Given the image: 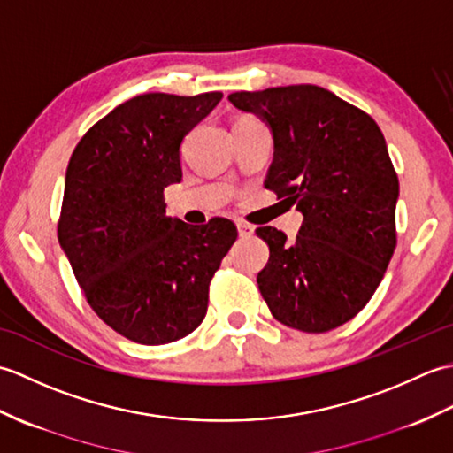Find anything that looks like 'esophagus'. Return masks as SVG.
I'll use <instances>...</instances> for the list:
<instances>
[{"mask_svg": "<svg viewBox=\"0 0 453 453\" xmlns=\"http://www.w3.org/2000/svg\"><path fill=\"white\" fill-rule=\"evenodd\" d=\"M237 232H239V237H251L255 234V227L245 224V221H237Z\"/></svg>", "mask_w": 453, "mask_h": 453, "instance_id": "esophagus-1", "label": "esophagus"}]
</instances>
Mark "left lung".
I'll list each match as a JSON object with an SVG mask.
<instances>
[{"mask_svg":"<svg viewBox=\"0 0 453 453\" xmlns=\"http://www.w3.org/2000/svg\"><path fill=\"white\" fill-rule=\"evenodd\" d=\"M227 99L271 128L265 187L303 216L296 239L271 226L257 229L271 251L258 290L286 326L331 331L370 302L397 243L399 180L386 138L364 111L317 85Z\"/></svg>","mask_w":453,"mask_h":453,"instance_id":"1","label":"left lung"}]
</instances>
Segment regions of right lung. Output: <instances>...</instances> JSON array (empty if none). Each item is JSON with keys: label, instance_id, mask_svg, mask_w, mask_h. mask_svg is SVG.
I'll use <instances>...</instances> for the list:
<instances>
[{"label": "right lung", "instance_id": "right-lung-1", "mask_svg": "<svg viewBox=\"0 0 453 453\" xmlns=\"http://www.w3.org/2000/svg\"><path fill=\"white\" fill-rule=\"evenodd\" d=\"M221 97L138 95L95 124L67 163L58 242L93 311L134 342L195 331L237 239L234 221L190 226L167 216L163 198L182 179V140Z\"/></svg>", "mask_w": 453, "mask_h": 453}]
</instances>
